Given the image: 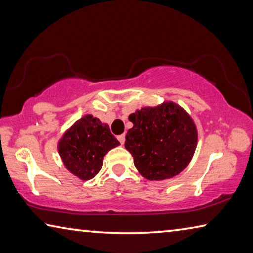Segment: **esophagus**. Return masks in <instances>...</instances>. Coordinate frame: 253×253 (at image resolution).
<instances>
[{
    "label": "esophagus",
    "instance_id": "esophagus-1",
    "mask_svg": "<svg viewBox=\"0 0 253 253\" xmlns=\"http://www.w3.org/2000/svg\"><path fill=\"white\" fill-rule=\"evenodd\" d=\"M117 138H118L119 142H121V144H122V145H123L124 143H125V134H122V135H119V136L117 137Z\"/></svg>",
    "mask_w": 253,
    "mask_h": 253
}]
</instances>
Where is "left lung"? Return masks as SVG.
I'll return each instance as SVG.
<instances>
[{"label":"left lung","instance_id":"left-lung-1","mask_svg":"<svg viewBox=\"0 0 253 253\" xmlns=\"http://www.w3.org/2000/svg\"><path fill=\"white\" fill-rule=\"evenodd\" d=\"M134 124L125 147L134 164L151 181L176 176L185 169L198 145L196 126L185 110L173 101L144 107L129 115Z\"/></svg>","mask_w":253,"mask_h":253}]
</instances>
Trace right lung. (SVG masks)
<instances>
[{"instance_id": "add662e5", "label": "right lung", "mask_w": 253, "mask_h": 253, "mask_svg": "<svg viewBox=\"0 0 253 253\" xmlns=\"http://www.w3.org/2000/svg\"><path fill=\"white\" fill-rule=\"evenodd\" d=\"M121 143L109 126L92 115H85L67 129L58 143L63 165L83 181L95 177L101 169L104 156Z\"/></svg>"}]
</instances>
